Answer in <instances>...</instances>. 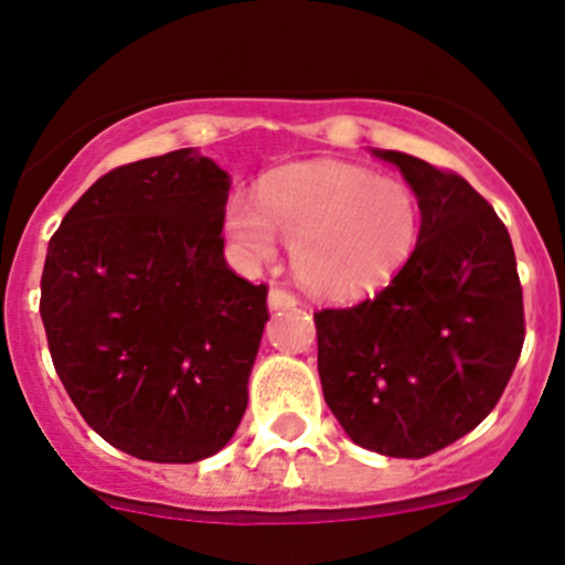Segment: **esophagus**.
<instances>
[{
	"mask_svg": "<svg viewBox=\"0 0 565 565\" xmlns=\"http://www.w3.org/2000/svg\"><path fill=\"white\" fill-rule=\"evenodd\" d=\"M267 306H270L273 311H278V308H292V306H298V298H295L289 289L273 287L270 295H267Z\"/></svg>",
	"mask_w": 565,
	"mask_h": 565,
	"instance_id": "obj_1",
	"label": "esophagus"
}]
</instances>
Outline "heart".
<instances>
[{
	"mask_svg": "<svg viewBox=\"0 0 565 565\" xmlns=\"http://www.w3.org/2000/svg\"><path fill=\"white\" fill-rule=\"evenodd\" d=\"M224 233L248 265L273 263L276 235L292 241V270L302 287L341 300L384 287L412 259L423 207L401 178L317 162L267 178L257 203L230 198Z\"/></svg>",
	"mask_w": 565,
	"mask_h": 565,
	"instance_id": "heart-1",
	"label": "heart"
}]
</instances>
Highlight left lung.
Listing matches in <instances>:
<instances>
[{"label": "left lung", "mask_w": 565, "mask_h": 565, "mask_svg": "<svg viewBox=\"0 0 565 565\" xmlns=\"http://www.w3.org/2000/svg\"><path fill=\"white\" fill-rule=\"evenodd\" d=\"M376 157L417 192L423 233L382 292L313 313L319 379L354 444L417 460L501 401L525 341L522 287L512 237L466 178L401 151Z\"/></svg>", "instance_id": "obj_1"}]
</instances>
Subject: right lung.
I'll return each instance as SVG.
<instances>
[{
    "instance_id": "add662e5",
    "label": "right lung",
    "mask_w": 565,
    "mask_h": 565,
    "mask_svg": "<svg viewBox=\"0 0 565 565\" xmlns=\"http://www.w3.org/2000/svg\"><path fill=\"white\" fill-rule=\"evenodd\" d=\"M230 175L192 148L121 164L47 243L40 317L92 430L151 462L233 438L267 322V287L224 259Z\"/></svg>"
}]
</instances>
